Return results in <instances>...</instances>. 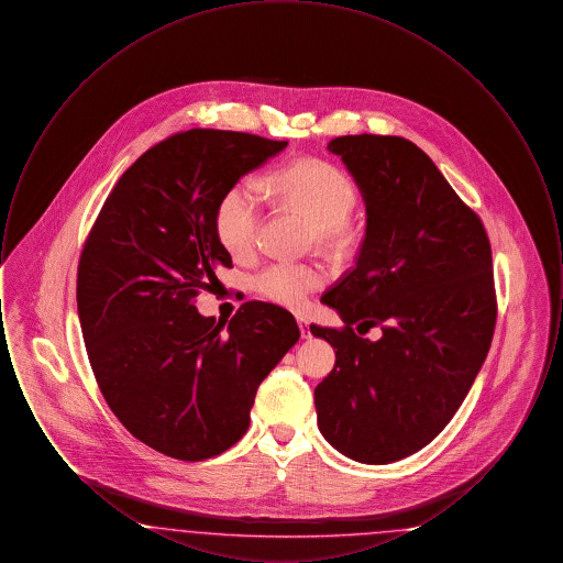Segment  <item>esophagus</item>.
I'll return each instance as SVG.
<instances>
[{
	"label": "esophagus",
	"mask_w": 563,
	"mask_h": 563,
	"mask_svg": "<svg viewBox=\"0 0 563 563\" xmlns=\"http://www.w3.org/2000/svg\"><path fill=\"white\" fill-rule=\"evenodd\" d=\"M297 324H299V331H301V338H310V321L306 317H297Z\"/></svg>",
	"instance_id": "34e87169"
}]
</instances>
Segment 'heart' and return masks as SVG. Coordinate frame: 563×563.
<instances>
[{
    "label": "heart",
    "instance_id": "b5f03b06",
    "mask_svg": "<svg viewBox=\"0 0 563 563\" xmlns=\"http://www.w3.org/2000/svg\"><path fill=\"white\" fill-rule=\"evenodd\" d=\"M266 189L280 202L314 223L317 241L340 244L350 234L349 217L356 205V189L349 175L329 162L306 158L272 170ZM264 211V194L255 179L242 177L225 189L214 207V236L232 255L244 257L255 244ZM324 283V269L306 262H274L251 278L253 291L266 301L301 310Z\"/></svg>",
    "mask_w": 563,
    "mask_h": 563
}]
</instances>
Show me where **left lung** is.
<instances>
[{
    "label": "left lung",
    "instance_id": "1",
    "mask_svg": "<svg viewBox=\"0 0 563 563\" xmlns=\"http://www.w3.org/2000/svg\"><path fill=\"white\" fill-rule=\"evenodd\" d=\"M327 150L361 189L367 230L356 266L322 295L344 327H310L335 349L317 418L338 452L388 464L448 427L482 369L498 314L492 246L416 143L346 134ZM374 325L372 343L362 335Z\"/></svg>",
    "mask_w": 563,
    "mask_h": 563
}]
</instances>
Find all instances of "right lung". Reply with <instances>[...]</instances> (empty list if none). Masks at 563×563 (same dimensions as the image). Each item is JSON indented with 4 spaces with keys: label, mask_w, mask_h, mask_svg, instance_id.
Listing matches in <instances>:
<instances>
[{
    "label": "right lung",
    "mask_w": 563,
    "mask_h": 563,
    "mask_svg": "<svg viewBox=\"0 0 563 563\" xmlns=\"http://www.w3.org/2000/svg\"><path fill=\"white\" fill-rule=\"evenodd\" d=\"M287 141L191 129L150 147L118 179L78 264V314L109 409L152 450L200 462L230 450L260 384L299 340L294 314L244 301L223 324L196 310L214 269L219 196Z\"/></svg>",
    "instance_id": "1"
}]
</instances>
